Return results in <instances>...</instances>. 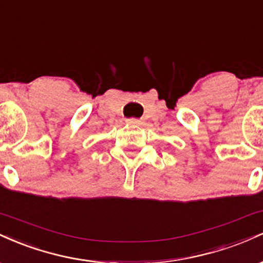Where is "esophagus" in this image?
Segmentation results:
<instances>
[{
	"label": "esophagus",
	"mask_w": 263,
	"mask_h": 263,
	"mask_svg": "<svg viewBox=\"0 0 263 263\" xmlns=\"http://www.w3.org/2000/svg\"><path fill=\"white\" fill-rule=\"evenodd\" d=\"M127 123L131 126H141L142 125V121L141 120H137V119H129L127 120Z\"/></svg>",
	"instance_id": "34e87169"
}]
</instances>
